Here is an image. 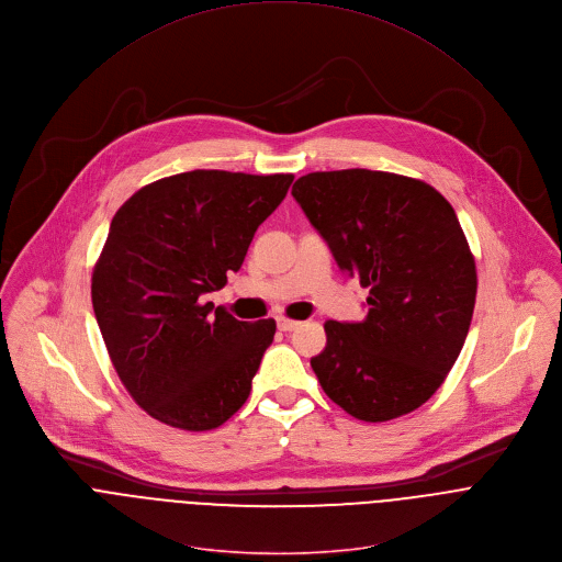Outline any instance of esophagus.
<instances>
[{
	"label": "esophagus",
	"mask_w": 562,
	"mask_h": 562,
	"mask_svg": "<svg viewBox=\"0 0 562 562\" xmlns=\"http://www.w3.org/2000/svg\"><path fill=\"white\" fill-rule=\"evenodd\" d=\"M300 326V322H295V319H289V317H278V328L280 330H284V333H289V330H295Z\"/></svg>",
	"instance_id": "1"
}]
</instances>
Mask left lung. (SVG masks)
Listing matches in <instances>:
<instances>
[{"instance_id": "1", "label": "left lung", "mask_w": 562, "mask_h": 562, "mask_svg": "<svg viewBox=\"0 0 562 562\" xmlns=\"http://www.w3.org/2000/svg\"><path fill=\"white\" fill-rule=\"evenodd\" d=\"M291 194L368 289L366 319L324 324L311 359L324 393L370 424L417 411L448 378L474 313V256L452 205L424 180L370 169L313 171Z\"/></svg>"}]
</instances>
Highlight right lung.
Instances as JSON below:
<instances>
[{"mask_svg":"<svg viewBox=\"0 0 562 562\" xmlns=\"http://www.w3.org/2000/svg\"><path fill=\"white\" fill-rule=\"evenodd\" d=\"M291 182L194 169L140 187L114 214L92 306L119 380L160 424L214 430L247 402L276 319L240 322L203 295L243 267Z\"/></svg>","mask_w":562,"mask_h":562,"instance_id":"1","label":"right lung"}]
</instances>
